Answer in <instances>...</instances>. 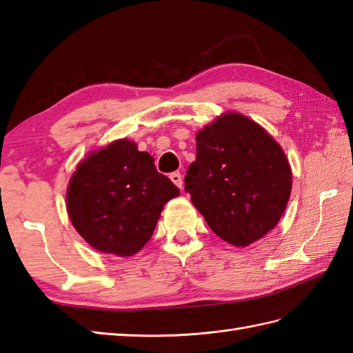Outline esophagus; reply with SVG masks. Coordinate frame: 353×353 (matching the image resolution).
<instances>
[{
  "label": "esophagus",
  "instance_id": "1",
  "mask_svg": "<svg viewBox=\"0 0 353 353\" xmlns=\"http://www.w3.org/2000/svg\"><path fill=\"white\" fill-rule=\"evenodd\" d=\"M170 179H171V182H173L177 188L182 189V186H183V179H182V174L177 173V171H176V173H171V174H170Z\"/></svg>",
  "mask_w": 353,
  "mask_h": 353
}]
</instances>
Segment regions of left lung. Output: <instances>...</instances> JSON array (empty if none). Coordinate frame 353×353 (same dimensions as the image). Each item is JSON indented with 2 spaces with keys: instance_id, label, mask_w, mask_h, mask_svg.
I'll use <instances>...</instances> for the list:
<instances>
[{
  "instance_id": "1",
  "label": "left lung",
  "mask_w": 353,
  "mask_h": 353,
  "mask_svg": "<svg viewBox=\"0 0 353 353\" xmlns=\"http://www.w3.org/2000/svg\"><path fill=\"white\" fill-rule=\"evenodd\" d=\"M283 149L249 117L225 113L196 134L185 191L212 231L243 248L273 230L291 195Z\"/></svg>"
}]
</instances>
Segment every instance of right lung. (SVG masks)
<instances>
[{
  "mask_svg": "<svg viewBox=\"0 0 353 353\" xmlns=\"http://www.w3.org/2000/svg\"><path fill=\"white\" fill-rule=\"evenodd\" d=\"M148 152L126 139L90 152L71 176L67 210L76 231L103 254L131 256L150 240L179 188Z\"/></svg>",
  "mask_w": 353,
  "mask_h": 353,
  "instance_id": "1",
  "label": "right lung"
}]
</instances>
